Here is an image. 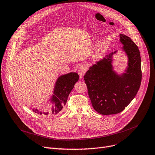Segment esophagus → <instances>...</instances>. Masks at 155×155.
Wrapping results in <instances>:
<instances>
[{
    "label": "esophagus",
    "mask_w": 155,
    "mask_h": 155,
    "mask_svg": "<svg viewBox=\"0 0 155 155\" xmlns=\"http://www.w3.org/2000/svg\"><path fill=\"white\" fill-rule=\"evenodd\" d=\"M86 68L83 65L79 68V69H78V74H79V78H80L81 79H82L83 78L84 74L86 72Z\"/></svg>",
    "instance_id": "esophagus-1"
}]
</instances>
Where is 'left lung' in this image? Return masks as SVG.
<instances>
[{
  "label": "left lung",
  "mask_w": 155,
  "mask_h": 155,
  "mask_svg": "<svg viewBox=\"0 0 155 155\" xmlns=\"http://www.w3.org/2000/svg\"><path fill=\"white\" fill-rule=\"evenodd\" d=\"M121 50L127 57L121 74L112 65L117 51L107 55L90 66L84 76L93 108L101 115L119 114L134 98L141 86V58L138 47L129 36L120 34Z\"/></svg>",
  "instance_id": "obj_1"
}]
</instances>
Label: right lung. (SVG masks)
Listing matches in <instances>:
<instances>
[{"instance_id": "obj_1", "label": "right lung", "mask_w": 155, "mask_h": 155, "mask_svg": "<svg viewBox=\"0 0 155 155\" xmlns=\"http://www.w3.org/2000/svg\"><path fill=\"white\" fill-rule=\"evenodd\" d=\"M79 80V75L76 72H69L58 77L55 83L53 94L47 101L51 105V109L45 108L39 109L38 108H32V110L38 114L43 115H51L57 114L63 107L65 105L69 95L74 88L76 82Z\"/></svg>"}]
</instances>
